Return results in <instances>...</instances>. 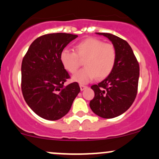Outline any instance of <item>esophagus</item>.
Instances as JSON below:
<instances>
[{"mask_svg":"<svg viewBox=\"0 0 159 159\" xmlns=\"http://www.w3.org/2000/svg\"><path fill=\"white\" fill-rule=\"evenodd\" d=\"M80 88H81V90L82 91V90H84L85 88H87V86H85V85H83V84H80Z\"/></svg>","mask_w":159,"mask_h":159,"instance_id":"34e87169","label":"esophagus"}]
</instances>
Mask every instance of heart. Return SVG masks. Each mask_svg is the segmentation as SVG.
I'll list each match as a JSON object with an SVG mask.
<instances>
[{
  "instance_id": "obj_1",
  "label": "heart",
  "mask_w": 159,
  "mask_h": 159,
  "mask_svg": "<svg viewBox=\"0 0 159 159\" xmlns=\"http://www.w3.org/2000/svg\"><path fill=\"white\" fill-rule=\"evenodd\" d=\"M74 52L63 49L60 55V62L66 71L75 73L84 60L85 66L72 77V81L81 84H88L97 77L102 79L110 75L116 62L117 53L114 45L104 43L97 38H90L78 43Z\"/></svg>"
}]
</instances>
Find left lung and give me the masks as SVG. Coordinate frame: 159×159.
<instances>
[{
  "mask_svg": "<svg viewBox=\"0 0 159 159\" xmlns=\"http://www.w3.org/2000/svg\"><path fill=\"white\" fill-rule=\"evenodd\" d=\"M96 33L110 40L117 57L110 75L98 84L91 86L95 95L90 107L101 118H112L121 116L133 104L137 93L139 66L126 41L109 33Z\"/></svg>",
  "mask_w": 159,
  "mask_h": 159,
  "instance_id": "obj_1",
  "label": "left lung"
}]
</instances>
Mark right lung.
I'll return each instance as SVG.
<instances>
[{"label": "right lung", "instance_id": "right-lung-1", "mask_svg": "<svg viewBox=\"0 0 159 159\" xmlns=\"http://www.w3.org/2000/svg\"><path fill=\"white\" fill-rule=\"evenodd\" d=\"M77 37L67 33L41 36L22 60V95L31 110L44 119L56 121L65 116L81 90L77 82L64 85L70 76L60 59L61 51Z\"/></svg>", "mask_w": 159, "mask_h": 159}]
</instances>
